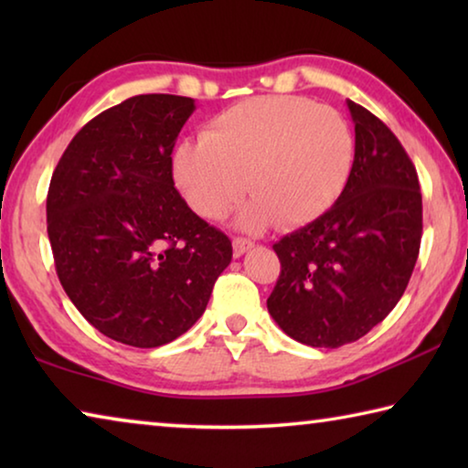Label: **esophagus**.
I'll list each match as a JSON object with an SVG mask.
<instances>
[{
	"label": "esophagus",
	"mask_w": 468,
	"mask_h": 468,
	"mask_svg": "<svg viewBox=\"0 0 468 468\" xmlns=\"http://www.w3.org/2000/svg\"><path fill=\"white\" fill-rule=\"evenodd\" d=\"M250 248H253V241L248 239V237H233L235 256H241V253H245Z\"/></svg>",
	"instance_id": "34e87169"
}]
</instances>
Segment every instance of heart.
<instances>
[{"label":"heart","mask_w":468,"mask_h":468,"mask_svg":"<svg viewBox=\"0 0 468 468\" xmlns=\"http://www.w3.org/2000/svg\"><path fill=\"white\" fill-rule=\"evenodd\" d=\"M355 138L336 109L305 97L271 94L237 102L184 142L173 171L187 204L204 218L225 217L250 187L241 225L312 223L338 200L351 176Z\"/></svg>","instance_id":"heart-1"}]
</instances>
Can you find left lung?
<instances>
[{"mask_svg":"<svg viewBox=\"0 0 468 468\" xmlns=\"http://www.w3.org/2000/svg\"><path fill=\"white\" fill-rule=\"evenodd\" d=\"M355 158L336 204L272 245L281 274L268 312L310 346L355 343L394 310L419 256L423 204L413 161L390 128L348 101Z\"/></svg>","mask_w":468,"mask_h":468,"instance_id":"left-lung-1","label":"left lung"}]
</instances>
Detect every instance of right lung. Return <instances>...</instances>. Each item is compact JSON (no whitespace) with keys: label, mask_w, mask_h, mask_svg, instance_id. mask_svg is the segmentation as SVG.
<instances>
[{"label":"right lung","mask_w":468,"mask_h":468,"mask_svg":"<svg viewBox=\"0 0 468 468\" xmlns=\"http://www.w3.org/2000/svg\"><path fill=\"white\" fill-rule=\"evenodd\" d=\"M194 99L138 94L76 133L53 171L47 233L76 310L117 343L153 348L194 326L231 239L179 196L171 153Z\"/></svg>","instance_id":"obj_1"}]
</instances>
